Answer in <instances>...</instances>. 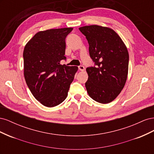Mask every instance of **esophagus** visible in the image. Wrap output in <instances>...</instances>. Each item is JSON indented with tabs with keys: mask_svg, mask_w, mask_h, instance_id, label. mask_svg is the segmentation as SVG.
Listing matches in <instances>:
<instances>
[{
	"mask_svg": "<svg viewBox=\"0 0 154 154\" xmlns=\"http://www.w3.org/2000/svg\"><path fill=\"white\" fill-rule=\"evenodd\" d=\"M78 69L81 71H83L85 70V67H84V66H80L78 67Z\"/></svg>",
	"mask_w": 154,
	"mask_h": 154,
	"instance_id": "1",
	"label": "esophagus"
}]
</instances>
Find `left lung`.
I'll return each mask as SVG.
<instances>
[{
  "label": "left lung",
  "instance_id": "left-lung-1",
  "mask_svg": "<svg viewBox=\"0 0 154 154\" xmlns=\"http://www.w3.org/2000/svg\"><path fill=\"white\" fill-rule=\"evenodd\" d=\"M89 45L95 66L86 69L85 87L92 99L106 104L122 92L127 79L129 55L121 37L111 28L97 25L79 28Z\"/></svg>",
  "mask_w": 154,
  "mask_h": 154
}]
</instances>
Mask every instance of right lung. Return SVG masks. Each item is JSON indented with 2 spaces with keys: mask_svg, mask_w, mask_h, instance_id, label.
Masks as SVG:
<instances>
[{
  "mask_svg": "<svg viewBox=\"0 0 154 154\" xmlns=\"http://www.w3.org/2000/svg\"><path fill=\"white\" fill-rule=\"evenodd\" d=\"M72 27L51 29L36 33L26 44L23 53L24 75L32 94L48 107L66 100L76 66L61 65L66 60V38Z\"/></svg>",
  "mask_w": 154,
  "mask_h": 154,
  "instance_id": "add662e5",
  "label": "right lung"
}]
</instances>
